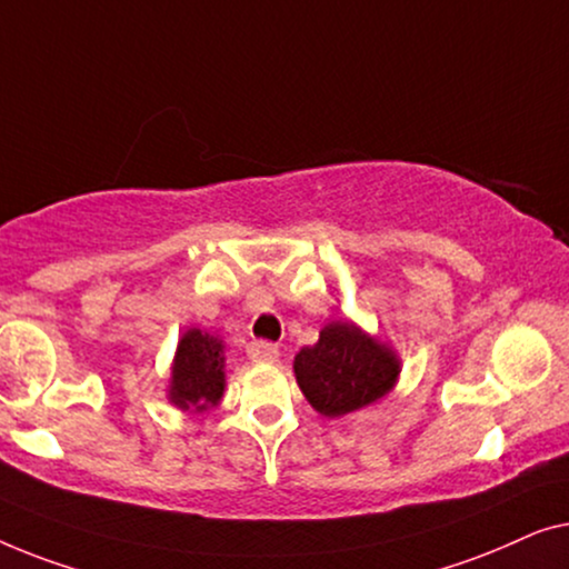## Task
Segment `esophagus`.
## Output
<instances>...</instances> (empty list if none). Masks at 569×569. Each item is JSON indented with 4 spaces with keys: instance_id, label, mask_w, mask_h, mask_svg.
Instances as JSON below:
<instances>
[{
    "instance_id": "1",
    "label": "esophagus",
    "mask_w": 569,
    "mask_h": 569,
    "mask_svg": "<svg viewBox=\"0 0 569 569\" xmlns=\"http://www.w3.org/2000/svg\"><path fill=\"white\" fill-rule=\"evenodd\" d=\"M247 356H250L254 363H273L278 361V356H281V350L268 340H254L247 346Z\"/></svg>"
}]
</instances>
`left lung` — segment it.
<instances>
[{
    "label": "left lung",
    "instance_id": "obj_1",
    "mask_svg": "<svg viewBox=\"0 0 569 569\" xmlns=\"http://www.w3.org/2000/svg\"><path fill=\"white\" fill-rule=\"evenodd\" d=\"M296 381L309 405L325 418H340L381 399L395 387L399 363L387 346L350 322H332L319 342L293 361Z\"/></svg>",
    "mask_w": 569,
    "mask_h": 569
}]
</instances>
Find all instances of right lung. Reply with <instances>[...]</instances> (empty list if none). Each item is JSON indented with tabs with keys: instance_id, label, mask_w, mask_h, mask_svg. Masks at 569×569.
Wrapping results in <instances>:
<instances>
[{
	"instance_id": "obj_1",
	"label": "right lung",
	"mask_w": 569,
	"mask_h": 569,
	"mask_svg": "<svg viewBox=\"0 0 569 569\" xmlns=\"http://www.w3.org/2000/svg\"><path fill=\"white\" fill-rule=\"evenodd\" d=\"M223 348L208 332L182 335L172 368L170 399L182 410H208L223 395Z\"/></svg>"
}]
</instances>
